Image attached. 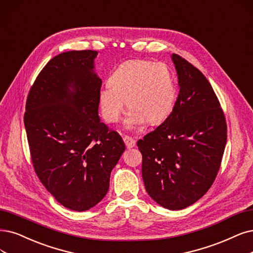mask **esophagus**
<instances>
[{
  "label": "esophagus",
  "mask_w": 253,
  "mask_h": 253,
  "mask_svg": "<svg viewBox=\"0 0 253 253\" xmlns=\"http://www.w3.org/2000/svg\"><path fill=\"white\" fill-rule=\"evenodd\" d=\"M123 141H124V143H125L126 147H127L128 149H130V148H133V147L135 146V141H134V139H133L132 137H130V136L125 135V136L123 137Z\"/></svg>",
  "instance_id": "esophagus-1"
}]
</instances>
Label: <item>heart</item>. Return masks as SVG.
Wrapping results in <instances>:
<instances>
[{
	"instance_id": "obj_1",
	"label": "heart",
	"mask_w": 253,
	"mask_h": 253,
	"mask_svg": "<svg viewBox=\"0 0 253 253\" xmlns=\"http://www.w3.org/2000/svg\"><path fill=\"white\" fill-rule=\"evenodd\" d=\"M125 101L130 109L127 129H136L146 122L157 125L170 116L176 101L172 74L165 63L133 59L121 63L111 74L109 83L100 89L99 103L107 123H117Z\"/></svg>"
}]
</instances>
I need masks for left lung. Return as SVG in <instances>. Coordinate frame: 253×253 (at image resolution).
I'll return each mask as SVG.
<instances>
[{
	"label": "left lung",
	"mask_w": 253,
	"mask_h": 253,
	"mask_svg": "<svg viewBox=\"0 0 253 253\" xmlns=\"http://www.w3.org/2000/svg\"><path fill=\"white\" fill-rule=\"evenodd\" d=\"M179 93L171 115L137 142L148 195L178 211L209 191L220 169L227 139L225 117L204 75L179 55L171 56Z\"/></svg>",
	"instance_id": "left-lung-1"
}]
</instances>
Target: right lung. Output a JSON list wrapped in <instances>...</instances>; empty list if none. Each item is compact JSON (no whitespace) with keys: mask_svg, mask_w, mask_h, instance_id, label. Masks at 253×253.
I'll return each mask as SVG.
<instances>
[{"mask_svg":"<svg viewBox=\"0 0 253 253\" xmlns=\"http://www.w3.org/2000/svg\"><path fill=\"white\" fill-rule=\"evenodd\" d=\"M97 55L69 51L52 58L29 91L24 117L37 176L56 200L76 211L105 197L110 173L125 151L120 134L98 115Z\"/></svg>","mask_w":253,"mask_h":253,"instance_id":"1","label":"right lung"}]
</instances>
